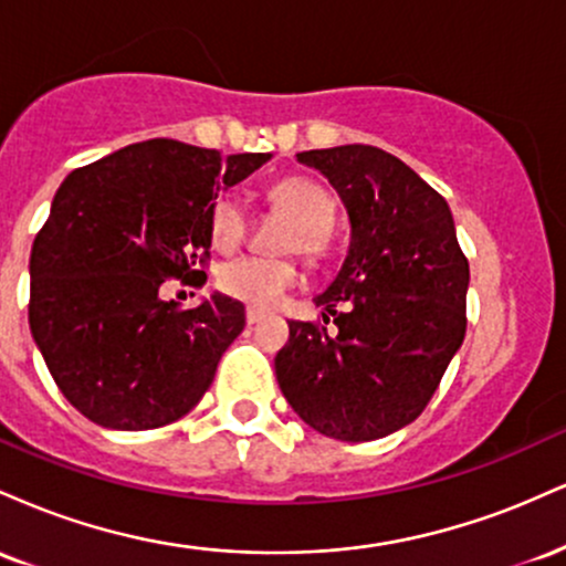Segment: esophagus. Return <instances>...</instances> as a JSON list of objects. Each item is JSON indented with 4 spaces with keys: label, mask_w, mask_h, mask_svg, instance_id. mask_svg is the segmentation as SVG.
<instances>
[{
    "label": "esophagus",
    "mask_w": 566,
    "mask_h": 566,
    "mask_svg": "<svg viewBox=\"0 0 566 566\" xmlns=\"http://www.w3.org/2000/svg\"><path fill=\"white\" fill-rule=\"evenodd\" d=\"M263 319V314L261 311H255V308H247V324H258Z\"/></svg>",
    "instance_id": "obj_1"
}]
</instances>
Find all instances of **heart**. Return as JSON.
Here are the masks:
<instances>
[{
    "label": "heart",
    "instance_id": "obj_1",
    "mask_svg": "<svg viewBox=\"0 0 566 566\" xmlns=\"http://www.w3.org/2000/svg\"><path fill=\"white\" fill-rule=\"evenodd\" d=\"M274 210L292 220L282 250H295L305 258H322L329 247V231L337 218V201L327 186L305 175H290L265 191ZM207 231L218 250H233L247 233V216L233 197H218L207 212ZM297 279V265L290 258L244 255L220 265L218 290L252 308H271Z\"/></svg>",
    "mask_w": 566,
    "mask_h": 566
}]
</instances>
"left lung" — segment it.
<instances>
[{"mask_svg": "<svg viewBox=\"0 0 566 566\" xmlns=\"http://www.w3.org/2000/svg\"><path fill=\"white\" fill-rule=\"evenodd\" d=\"M297 161L340 193L350 250L316 297L324 324L290 322L276 354L279 386L324 437H388L423 412L463 343L469 258L444 197L394 154L350 143ZM329 315L335 336L326 333Z\"/></svg>", "mask_w": 566, "mask_h": 566, "instance_id": "8db88e82", "label": "left lung"}]
</instances>
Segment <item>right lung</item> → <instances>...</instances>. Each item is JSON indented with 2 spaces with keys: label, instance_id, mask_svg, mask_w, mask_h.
<instances>
[{
  "label": "right lung",
  "instance_id": "1",
  "mask_svg": "<svg viewBox=\"0 0 566 566\" xmlns=\"http://www.w3.org/2000/svg\"><path fill=\"white\" fill-rule=\"evenodd\" d=\"M269 154L154 138L63 180L31 247L29 324L61 394L87 420L146 431L184 418L244 329V305L212 295L178 311L161 284L207 282V212Z\"/></svg>",
  "mask_w": 566,
  "mask_h": 566
}]
</instances>
